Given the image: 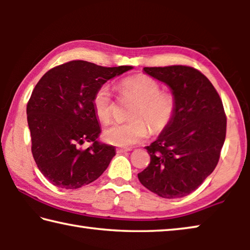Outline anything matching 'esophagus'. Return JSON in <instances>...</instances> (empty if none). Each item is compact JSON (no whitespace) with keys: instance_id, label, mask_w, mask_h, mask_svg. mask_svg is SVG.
I'll use <instances>...</instances> for the list:
<instances>
[{"instance_id":"esophagus-1","label":"esophagus","mask_w":250,"mask_h":250,"mask_svg":"<svg viewBox=\"0 0 250 250\" xmlns=\"http://www.w3.org/2000/svg\"><path fill=\"white\" fill-rule=\"evenodd\" d=\"M130 150V147H117V153H125V152H128Z\"/></svg>"}]
</instances>
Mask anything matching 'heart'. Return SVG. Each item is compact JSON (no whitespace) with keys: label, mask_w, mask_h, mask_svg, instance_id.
Masks as SVG:
<instances>
[{"label":"heart","mask_w":250,"mask_h":250,"mask_svg":"<svg viewBox=\"0 0 250 250\" xmlns=\"http://www.w3.org/2000/svg\"><path fill=\"white\" fill-rule=\"evenodd\" d=\"M122 95L137 100L130 111L132 120L113 124L104 131V139L110 145L130 146L147 138L150 129L161 133L172 124L177 111V98L171 90H162L160 83L145 74L133 75L121 80ZM96 117L108 124L112 119L113 99L108 83L97 88L92 96Z\"/></svg>","instance_id":"b5f03b06"}]
</instances>
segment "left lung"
<instances>
[{
  "mask_svg": "<svg viewBox=\"0 0 250 250\" xmlns=\"http://www.w3.org/2000/svg\"><path fill=\"white\" fill-rule=\"evenodd\" d=\"M170 86L177 98L172 124L146 146L150 164L138 174L164 198L191 194L216 167L225 142L227 119L221 97L205 75L191 66L145 67Z\"/></svg>",
  "mask_w": 250,
  "mask_h": 250,
  "instance_id": "8db88e82",
  "label": "left lung"
}]
</instances>
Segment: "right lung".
Returning a JSON list of instances; mask_svg holds the SVG:
<instances>
[{
    "instance_id": "right-lung-1",
    "label": "right lung",
    "mask_w": 250,
    "mask_h": 250,
    "mask_svg": "<svg viewBox=\"0 0 250 250\" xmlns=\"http://www.w3.org/2000/svg\"><path fill=\"white\" fill-rule=\"evenodd\" d=\"M131 68L71 61L49 69L36 83L26 107L32 154L53 185L82 188L108 167L116 151L97 141L100 126L92 96L100 84ZM84 142L93 145L83 149Z\"/></svg>"
}]
</instances>
